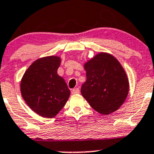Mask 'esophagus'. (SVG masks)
I'll list each match as a JSON object with an SVG mask.
<instances>
[{
	"label": "esophagus",
	"instance_id": "obj_1",
	"mask_svg": "<svg viewBox=\"0 0 154 154\" xmlns=\"http://www.w3.org/2000/svg\"><path fill=\"white\" fill-rule=\"evenodd\" d=\"M71 92H72L73 94H79V93H80V89H79L78 88H74L72 91H71Z\"/></svg>",
	"mask_w": 154,
	"mask_h": 154
}]
</instances>
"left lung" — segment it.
I'll list each match as a JSON object with an SVG mask.
<instances>
[{
    "label": "left lung",
    "mask_w": 154,
    "mask_h": 154,
    "mask_svg": "<svg viewBox=\"0 0 154 154\" xmlns=\"http://www.w3.org/2000/svg\"><path fill=\"white\" fill-rule=\"evenodd\" d=\"M86 81L81 94L94 110L108 115L125 102L129 91L126 73L113 56L101 53L85 64Z\"/></svg>",
    "instance_id": "obj_1"
}]
</instances>
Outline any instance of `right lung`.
I'll return each instance as SVG.
<instances>
[{
  "instance_id": "add662e5",
  "label": "right lung",
  "mask_w": 154,
  "mask_h": 154,
  "mask_svg": "<svg viewBox=\"0 0 154 154\" xmlns=\"http://www.w3.org/2000/svg\"><path fill=\"white\" fill-rule=\"evenodd\" d=\"M58 57H46L34 62L24 73L21 92L29 108L45 118H54L63 108L70 95L63 77L57 74Z\"/></svg>"
}]
</instances>
